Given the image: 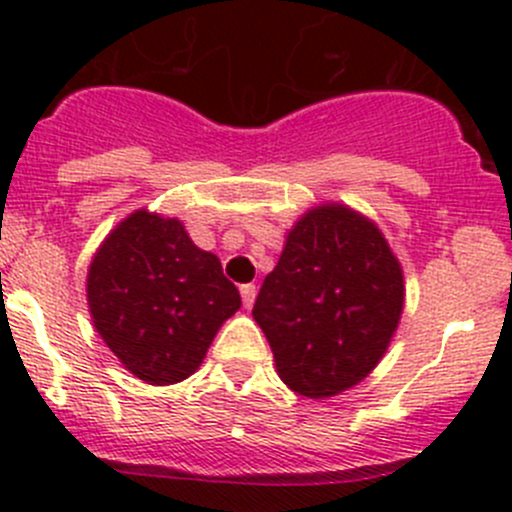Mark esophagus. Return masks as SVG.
I'll return each mask as SVG.
<instances>
[{
    "label": "esophagus",
    "mask_w": 512,
    "mask_h": 512,
    "mask_svg": "<svg viewBox=\"0 0 512 512\" xmlns=\"http://www.w3.org/2000/svg\"><path fill=\"white\" fill-rule=\"evenodd\" d=\"M241 301H244V308H251L256 301V286L254 283H246V286H241Z\"/></svg>",
    "instance_id": "obj_1"
}]
</instances>
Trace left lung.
Returning <instances> with one entry per match:
<instances>
[{"instance_id": "8db88e82", "label": "left lung", "mask_w": 512, "mask_h": 512, "mask_svg": "<svg viewBox=\"0 0 512 512\" xmlns=\"http://www.w3.org/2000/svg\"><path fill=\"white\" fill-rule=\"evenodd\" d=\"M403 311V273L381 231L346 206L293 226L254 318L281 381L308 398L356 386L386 353Z\"/></svg>"}]
</instances>
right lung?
Returning <instances> with one entry per match:
<instances>
[{"label":"right lung","mask_w":512,"mask_h":512,"mask_svg":"<svg viewBox=\"0 0 512 512\" xmlns=\"http://www.w3.org/2000/svg\"><path fill=\"white\" fill-rule=\"evenodd\" d=\"M91 318L114 356L151 386L189 378L241 308L221 261L181 221L136 211L101 244L86 278Z\"/></svg>","instance_id":"1"}]
</instances>
